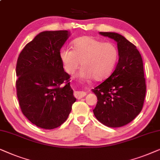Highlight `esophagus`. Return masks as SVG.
<instances>
[{
    "instance_id": "1",
    "label": "esophagus",
    "mask_w": 160,
    "mask_h": 160,
    "mask_svg": "<svg viewBox=\"0 0 160 160\" xmlns=\"http://www.w3.org/2000/svg\"><path fill=\"white\" fill-rule=\"evenodd\" d=\"M86 95V92H85V91H76V92L74 93V97H75L78 99H81V98L84 97Z\"/></svg>"
}]
</instances>
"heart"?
<instances>
[{"instance_id":"obj_1","label":"heart","mask_w":160,"mask_h":160,"mask_svg":"<svg viewBox=\"0 0 160 160\" xmlns=\"http://www.w3.org/2000/svg\"><path fill=\"white\" fill-rule=\"evenodd\" d=\"M72 46L73 50L63 48L60 51V58L67 73L73 74L80 62L82 68L78 77L82 80L93 78L100 81L114 71L118 59L115 44L86 36L74 40Z\"/></svg>"}]
</instances>
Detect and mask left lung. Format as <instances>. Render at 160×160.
<instances>
[{
  "mask_svg": "<svg viewBox=\"0 0 160 160\" xmlns=\"http://www.w3.org/2000/svg\"><path fill=\"white\" fill-rule=\"evenodd\" d=\"M117 42L118 62L109 78L92 89L98 102L93 114L108 127L131 122L141 111L146 91L143 63L139 51L121 34L99 32Z\"/></svg>",
  "mask_w": 160,
  "mask_h": 160,
  "instance_id": "1",
  "label": "left lung"
}]
</instances>
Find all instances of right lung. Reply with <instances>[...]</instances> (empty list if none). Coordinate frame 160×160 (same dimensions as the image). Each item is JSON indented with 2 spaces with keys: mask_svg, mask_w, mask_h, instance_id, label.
<instances>
[{
  "mask_svg": "<svg viewBox=\"0 0 160 160\" xmlns=\"http://www.w3.org/2000/svg\"><path fill=\"white\" fill-rule=\"evenodd\" d=\"M68 31H43L28 43L16 67L17 95L21 110L32 123L52 129L66 121L76 101L64 71L60 50Z\"/></svg>",
  "mask_w": 160,
  "mask_h": 160,
  "instance_id": "right-lung-1",
  "label": "right lung"
}]
</instances>
